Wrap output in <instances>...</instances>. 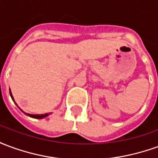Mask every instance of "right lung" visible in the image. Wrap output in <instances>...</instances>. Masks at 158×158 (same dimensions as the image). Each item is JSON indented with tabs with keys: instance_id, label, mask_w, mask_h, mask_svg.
<instances>
[{
	"instance_id": "1",
	"label": "right lung",
	"mask_w": 158,
	"mask_h": 158,
	"mask_svg": "<svg viewBox=\"0 0 158 158\" xmlns=\"http://www.w3.org/2000/svg\"><path fill=\"white\" fill-rule=\"evenodd\" d=\"M9 92H10V96H11V97H12V101H13V102H15V101H14V98H13V96H12V92H11V89H9ZM15 104H16V105H17V103H16V102H15ZM17 106H18V105H17ZM19 109H20V108H19ZM20 110H21V111H22L23 113H24L25 115H27V116L30 117V118H37V119L44 118L49 116V115L51 114V113H45V114H30V113H24V112H23V111L22 109H20Z\"/></svg>"
}]
</instances>
